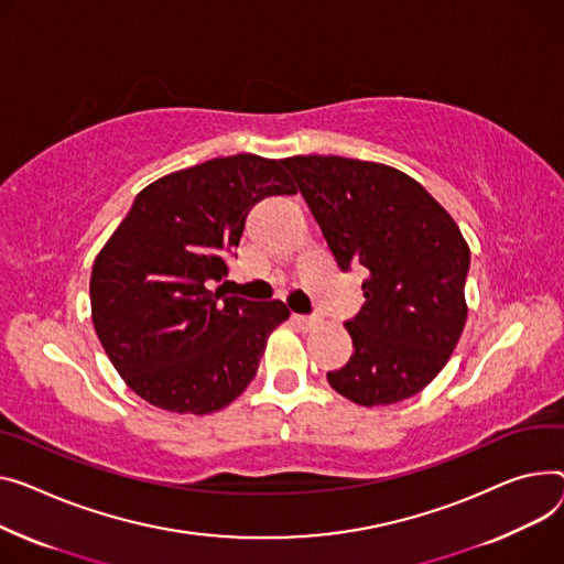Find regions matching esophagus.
Masks as SVG:
<instances>
[{
    "label": "esophagus",
    "instance_id": "1",
    "mask_svg": "<svg viewBox=\"0 0 564 564\" xmlns=\"http://www.w3.org/2000/svg\"><path fill=\"white\" fill-rule=\"evenodd\" d=\"M292 319L302 328H306V330L317 324V317H313V315H292Z\"/></svg>",
    "mask_w": 564,
    "mask_h": 564
}]
</instances>
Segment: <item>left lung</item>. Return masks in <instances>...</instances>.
I'll use <instances>...</instances> for the list:
<instances>
[{
	"label": "left lung",
	"mask_w": 564,
	"mask_h": 564,
	"mask_svg": "<svg viewBox=\"0 0 564 564\" xmlns=\"http://www.w3.org/2000/svg\"><path fill=\"white\" fill-rule=\"evenodd\" d=\"M296 181L337 268L365 270V304L345 322L354 354L326 379L360 405L424 390L467 319L469 247L458 224L408 174L343 156H292Z\"/></svg>",
	"instance_id": "left-lung-1"
}]
</instances>
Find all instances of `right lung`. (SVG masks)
<instances>
[{
  "instance_id": "obj_1",
  "label": "right lung",
  "mask_w": 564,
  "mask_h": 564,
  "mask_svg": "<svg viewBox=\"0 0 564 564\" xmlns=\"http://www.w3.org/2000/svg\"><path fill=\"white\" fill-rule=\"evenodd\" d=\"M292 193L281 161L238 154L167 174L135 197L95 258L90 304L104 351L138 397L208 415L251 383L290 311L227 294L220 281L249 210Z\"/></svg>"
}]
</instances>
